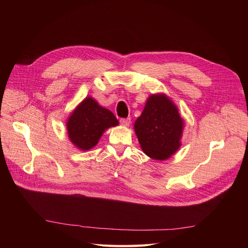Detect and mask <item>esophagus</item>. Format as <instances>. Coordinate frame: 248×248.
<instances>
[{
  "label": "esophagus",
  "mask_w": 248,
  "mask_h": 248,
  "mask_svg": "<svg viewBox=\"0 0 248 248\" xmlns=\"http://www.w3.org/2000/svg\"><path fill=\"white\" fill-rule=\"evenodd\" d=\"M120 123H121L123 126H129L130 124V118H122L120 119Z\"/></svg>",
  "instance_id": "34e87169"
}]
</instances>
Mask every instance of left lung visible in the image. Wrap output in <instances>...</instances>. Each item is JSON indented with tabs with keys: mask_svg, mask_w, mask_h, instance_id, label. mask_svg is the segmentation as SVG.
<instances>
[{
	"mask_svg": "<svg viewBox=\"0 0 248 248\" xmlns=\"http://www.w3.org/2000/svg\"><path fill=\"white\" fill-rule=\"evenodd\" d=\"M184 121L172 101L164 94L148 98L134 123L140 148L155 160H166L181 146Z\"/></svg>",
	"mask_w": 248,
	"mask_h": 248,
	"instance_id": "1",
	"label": "left lung"
}]
</instances>
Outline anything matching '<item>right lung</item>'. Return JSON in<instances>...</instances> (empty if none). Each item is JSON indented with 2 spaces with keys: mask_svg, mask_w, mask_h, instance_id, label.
I'll return each mask as SVG.
<instances>
[{
  "mask_svg": "<svg viewBox=\"0 0 248 248\" xmlns=\"http://www.w3.org/2000/svg\"><path fill=\"white\" fill-rule=\"evenodd\" d=\"M119 124L115 115L99 106L92 97H86L67 120V131L72 144L81 151L92 149L103 132Z\"/></svg>",
  "mask_w": 248,
  "mask_h": 248,
  "instance_id": "add662e5",
  "label": "right lung"
}]
</instances>
